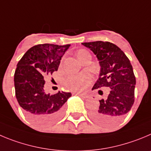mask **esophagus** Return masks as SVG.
Listing matches in <instances>:
<instances>
[{"label": "esophagus", "instance_id": "34e87169", "mask_svg": "<svg viewBox=\"0 0 151 151\" xmlns=\"http://www.w3.org/2000/svg\"><path fill=\"white\" fill-rule=\"evenodd\" d=\"M73 95H78V96H80V98H84V99H86V98H88V95H84V94H80V93H77V92H74V93H73Z\"/></svg>", "mask_w": 151, "mask_h": 151}]
</instances>
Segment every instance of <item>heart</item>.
<instances>
[{
    "mask_svg": "<svg viewBox=\"0 0 151 151\" xmlns=\"http://www.w3.org/2000/svg\"><path fill=\"white\" fill-rule=\"evenodd\" d=\"M89 54L87 50L81 49L77 52V55L80 60L83 56ZM92 81V77L89 74L83 73V74H77V75H71L67 77L65 80V86L69 89L76 91H83L87 88L88 85Z\"/></svg>",
    "mask_w": 151,
    "mask_h": 151,
    "instance_id": "heart-1",
    "label": "heart"
}]
</instances>
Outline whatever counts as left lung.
Wrapping results in <instances>:
<instances>
[{
    "label": "left lung",
    "instance_id": "left-lung-1",
    "mask_svg": "<svg viewBox=\"0 0 151 151\" xmlns=\"http://www.w3.org/2000/svg\"><path fill=\"white\" fill-rule=\"evenodd\" d=\"M83 45L96 55L101 65L99 77L92 89L110 88L108 98L91 112V118L103 125H114L130 110L134 103L136 77L127 56L109 42H83Z\"/></svg>",
    "mask_w": 151,
    "mask_h": 151
}]
</instances>
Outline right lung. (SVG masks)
<instances>
[{"instance_id": "obj_1", "label": "right lung", "mask_w": 151, "mask_h": 151, "mask_svg": "<svg viewBox=\"0 0 151 151\" xmlns=\"http://www.w3.org/2000/svg\"><path fill=\"white\" fill-rule=\"evenodd\" d=\"M70 45H37L29 48L17 64L14 74L15 96L27 117L40 126L51 124L63 115L71 94L59 91L50 95L44 90V77L58 70Z\"/></svg>"}]
</instances>
